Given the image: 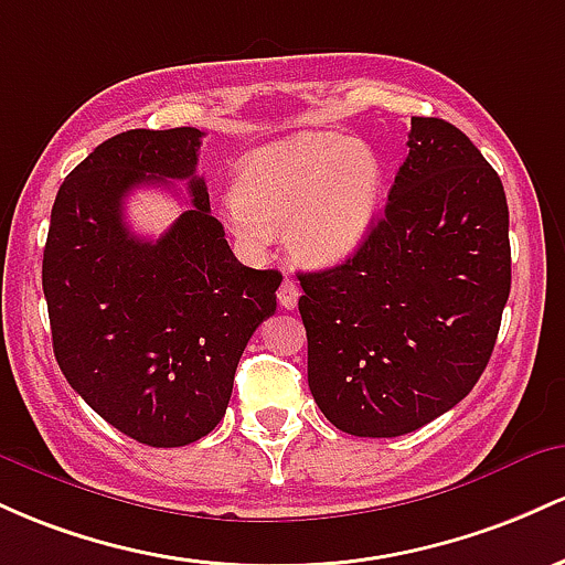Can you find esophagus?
<instances>
[{
	"instance_id": "esophagus-1",
	"label": "esophagus",
	"mask_w": 565,
	"mask_h": 565,
	"mask_svg": "<svg viewBox=\"0 0 565 565\" xmlns=\"http://www.w3.org/2000/svg\"><path fill=\"white\" fill-rule=\"evenodd\" d=\"M299 296H301L299 285L290 280V277H285L282 285H280V290H277V299H280V307L294 309L296 303H299Z\"/></svg>"
}]
</instances>
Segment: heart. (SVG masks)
I'll return each mask as SVG.
<instances>
[{
    "label": "heart",
    "mask_w": 565,
    "mask_h": 565,
    "mask_svg": "<svg viewBox=\"0 0 565 565\" xmlns=\"http://www.w3.org/2000/svg\"><path fill=\"white\" fill-rule=\"evenodd\" d=\"M382 192L384 168L371 146L339 132H301L245 157L226 224L250 248L285 226L299 262L333 266L371 237Z\"/></svg>",
    "instance_id": "1"
}]
</instances>
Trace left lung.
I'll return each mask as SVG.
<instances>
[{
  "label": "left lung",
  "mask_w": 565,
  "mask_h": 565,
  "mask_svg": "<svg viewBox=\"0 0 565 565\" xmlns=\"http://www.w3.org/2000/svg\"><path fill=\"white\" fill-rule=\"evenodd\" d=\"M309 390L358 437H397L465 401L510 296L497 170L451 122L414 117L384 215L344 264L299 275Z\"/></svg>",
  "instance_id": "obj_1"
}]
</instances>
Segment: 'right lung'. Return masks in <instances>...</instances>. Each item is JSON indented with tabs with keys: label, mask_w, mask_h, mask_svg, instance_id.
Segmentation results:
<instances>
[{
	"label": "right lung",
	"mask_w": 565,
	"mask_h": 565,
	"mask_svg": "<svg viewBox=\"0 0 565 565\" xmlns=\"http://www.w3.org/2000/svg\"><path fill=\"white\" fill-rule=\"evenodd\" d=\"M198 128L128 130L61 183L42 258L53 352L100 419L179 448L224 419L253 331L275 315L282 275L234 258L198 175ZM186 180L193 207L160 241L124 224L138 185Z\"/></svg>",
	"instance_id": "add662e5"
}]
</instances>
